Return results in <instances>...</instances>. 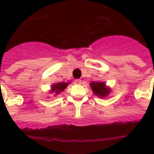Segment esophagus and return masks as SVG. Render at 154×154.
<instances>
[{
    "mask_svg": "<svg viewBox=\"0 0 154 154\" xmlns=\"http://www.w3.org/2000/svg\"><path fill=\"white\" fill-rule=\"evenodd\" d=\"M75 83H76V84H78V85L82 84V80L76 79L75 80Z\"/></svg>",
    "mask_w": 154,
    "mask_h": 154,
    "instance_id": "obj_1",
    "label": "esophagus"
}]
</instances>
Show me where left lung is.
<instances>
[{"mask_svg": "<svg viewBox=\"0 0 154 154\" xmlns=\"http://www.w3.org/2000/svg\"><path fill=\"white\" fill-rule=\"evenodd\" d=\"M90 87L94 94L99 97H105L110 93V89L106 87L104 82H94L90 83Z\"/></svg>", "mask_w": 154, "mask_h": 154, "instance_id": "1", "label": "left lung"}]
</instances>
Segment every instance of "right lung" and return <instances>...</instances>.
<instances>
[{
	"instance_id": "add662e5",
	"label": "right lung",
	"mask_w": 154,
	"mask_h": 154,
	"mask_svg": "<svg viewBox=\"0 0 154 154\" xmlns=\"http://www.w3.org/2000/svg\"><path fill=\"white\" fill-rule=\"evenodd\" d=\"M68 85H69V82H60V83L53 84L51 87V93L59 94L60 92L64 91L66 89Z\"/></svg>"
}]
</instances>
